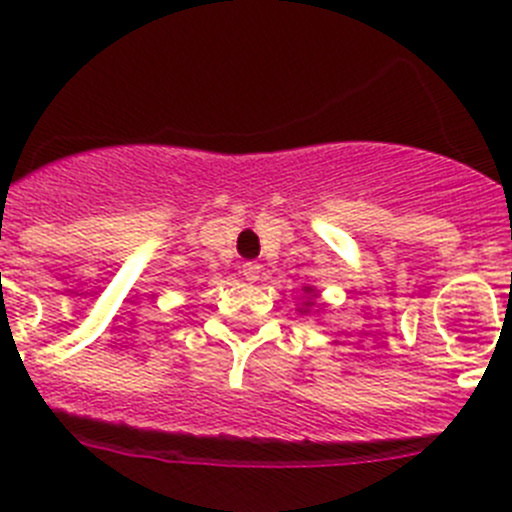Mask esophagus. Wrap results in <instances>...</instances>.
Here are the masks:
<instances>
[{
  "instance_id": "obj_1",
  "label": "esophagus",
  "mask_w": 512,
  "mask_h": 512,
  "mask_svg": "<svg viewBox=\"0 0 512 512\" xmlns=\"http://www.w3.org/2000/svg\"><path fill=\"white\" fill-rule=\"evenodd\" d=\"M260 272H262L260 262H245V265H242V275H245V280H250V283H255V280L260 278Z\"/></svg>"
}]
</instances>
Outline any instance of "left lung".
Returning a JSON list of instances; mask_svg holds the SVG:
<instances>
[{
	"instance_id": "1",
	"label": "left lung",
	"mask_w": 512,
	"mask_h": 512,
	"mask_svg": "<svg viewBox=\"0 0 512 512\" xmlns=\"http://www.w3.org/2000/svg\"><path fill=\"white\" fill-rule=\"evenodd\" d=\"M303 293L308 295V300H303V305H300V308H298V313L300 315H308L310 308H313V305H315V298H318V290H315L313 285H305Z\"/></svg>"
}]
</instances>
